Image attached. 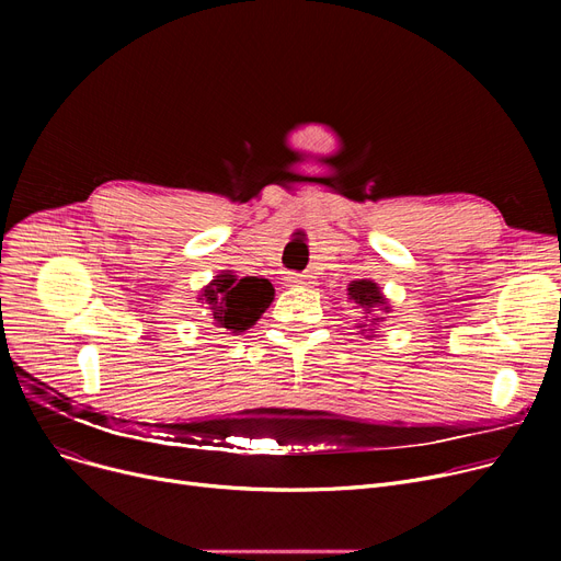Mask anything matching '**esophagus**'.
Segmentation results:
<instances>
[{"mask_svg": "<svg viewBox=\"0 0 561 561\" xmlns=\"http://www.w3.org/2000/svg\"><path fill=\"white\" fill-rule=\"evenodd\" d=\"M286 284L288 286H307V284H311V277L309 275H300V273H288L286 275Z\"/></svg>", "mask_w": 561, "mask_h": 561, "instance_id": "obj_1", "label": "esophagus"}]
</instances>
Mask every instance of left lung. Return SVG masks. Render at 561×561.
I'll return each instance as SVG.
<instances>
[{
    "label": "left lung",
    "mask_w": 561,
    "mask_h": 561,
    "mask_svg": "<svg viewBox=\"0 0 561 561\" xmlns=\"http://www.w3.org/2000/svg\"><path fill=\"white\" fill-rule=\"evenodd\" d=\"M347 296H350L352 302L359 305V309H362L364 313L375 311V307L389 309L385 296H381L377 284L370 282V279H357V282H352V284L347 286ZM375 320H377V318H373V322H375Z\"/></svg>",
    "instance_id": "obj_1"
}]
</instances>
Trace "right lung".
Segmentation results:
<instances>
[{"mask_svg": "<svg viewBox=\"0 0 561 561\" xmlns=\"http://www.w3.org/2000/svg\"><path fill=\"white\" fill-rule=\"evenodd\" d=\"M275 288L261 277H236L229 271L218 275L202 290V298L209 305L211 325L216 330L245 332L271 307Z\"/></svg>", "mask_w": 561, "mask_h": 561, "instance_id": "1", "label": "right lung"}]
</instances>
